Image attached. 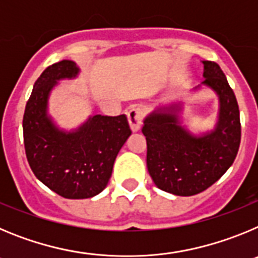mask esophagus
<instances>
[{
    "label": "esophagus",
    "mask_w": 258,
    "mask_h": 258,
    "mask_svg": "<svg viewBox=\"0 0 258 258\" xmlns=\"http://www.w3.org/2000/svg\"><path fill=\"white\" fill-rule=\"evenodd\" d=\"M127 120H129V125L133 132L141 131L142 127V120H143V111L141 107H133V108L127 112Z\"/></svg>",
    "instance_id": "esophagus-1"
}]
</instances>
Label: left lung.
Returning a JSON list of instances; mask_svg holds the SVG:
<instances>
[{"mask_svg":"<svg viewBox=\"0 0 258 258\" xmlns=\"http://www.w3.org/2000/svg\"><path fill=\"white\" fill-rule=\"evenodd\" d=\"M203 88L217 95L218 113L213 129L192 133L183 124L182 101L157 104L143 120L147 141V169L165 192L191 197L207 190L235 160L240 145L238 102L220 66L203 60Z\"/></svg>","mask_w":258,"mask_h":258,"instance_id":"1","label":"left lung"}]
</instances>
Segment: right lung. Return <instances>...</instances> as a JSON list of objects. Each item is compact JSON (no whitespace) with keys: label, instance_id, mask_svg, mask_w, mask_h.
I'll list each match as a JSON object with an SVG mask.
<instances>
[{"label":"right lung","instance_id":"right-lung-1","mask_svg":"<svg viewBox=\"0 0 258 258\" xmlns=\"http://www.w3.org/2000/svg\"><path fill=\"white\" fill-rule=\"evenodd\" d=\"M79 66L61 60L50 66L33 85L23 117V136L32 172L66 199H88L106 188L118 151L132 134L125 115L89 116L66 131L49 113L52 89L74 80Z\"/></svg>","mask_w":258,"mask_h":258}]
</instances>
